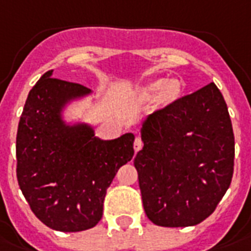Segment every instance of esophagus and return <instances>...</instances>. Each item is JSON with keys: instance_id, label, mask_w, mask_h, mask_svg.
<instances>
[{"instance_id": "1", "label": "esophagus", "mask_w": 251, "mask_h": 251, "mask_svg": "<svg viewBox=\"0 0 251 251\" xmlns=\"http://www.w3.org/2000/svg\"><path fill=\"white\" fill-rule=\"evenodd\" d=\"M142 146H143L142 139L139 138V137H137V138L134 139V145H133V147H134V150H135V152H137V151L141 150V149H142Z\"/></svg>"}]
</instances>
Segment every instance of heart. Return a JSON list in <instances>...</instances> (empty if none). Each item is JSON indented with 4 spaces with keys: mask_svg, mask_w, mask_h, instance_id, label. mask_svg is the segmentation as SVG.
I'll list each match as a JSON object with an SVG mask.
<instances>
[{
    "mask_svg": "<svg viewBox=\"0 0 251 251\" xmlns=\"http://www.w3.org/2000/svg\"><path fill=\"white\" fill-rule=\"evenodd\" d=\"M181 84L179 80L171 79H158L150 83H146L145 85L139 88V97L143 101H151L158 96V101L160 105H168L177 100L180 96Z\"/></svg>",
    "mask_w": 251,
    "mask_h": 251,
    "instance_id": "1",
    "label": "heart"
}]
</instances>
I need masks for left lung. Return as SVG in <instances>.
<instances>
[{
    "mask_svg": "<svg viewBox=\"0 0 251 251\" xmlns=\"http://www.w3.org/2000/svg\"><path fill=\"white\" fill-rule=\"evenodd\" d=\"M141 137L143 149L134 166L149 220L184 227L209 217L234 170L232 121L216 84L150 114Z\"/></svg>",
    "mask_w": 251,
    "mask_h": 251,
    "instance_id": "left-lung-1",
    "label": "left lung"
}]
</instances>
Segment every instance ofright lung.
Here are the masks:
<instances>
[{
    "mask_svg": "<svg viewBox=\"0 0 251 251\" xmlns=\"http://www.w3.org/2000/svg\"><path fill=\"white\" fill-rule=\"evenodd\" d=\"M91 93L47 71L32 87L17 133V179L34 215L53 230L81 232L102 217L106 189L134 155V134L102 141L87 124L67 125L62 110Z\"/></svg>",
    "mask_w": 251,
    "mask_h": 251,
    "instance_id": "add662e5",
    "label": "right lung"
}]
</instances>
